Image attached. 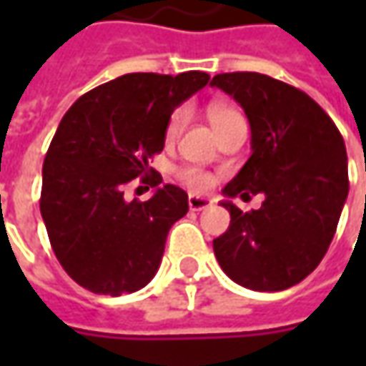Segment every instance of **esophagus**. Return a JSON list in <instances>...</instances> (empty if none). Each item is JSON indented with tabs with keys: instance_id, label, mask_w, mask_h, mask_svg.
Wrapping results in <instances>:
<instances>
[{
	"instance_id": "obj_1",
	"label": "esophagus",
	"mask_w": 366,
	"mask_h": 366,
	"mask_svg": "<svg viewBox=\"0 0 366 366\" xmlns=\"http://www.w3.org/2000/svg\"><path fill=\"white\" fill-rule=\"evenodd\" d=\"M214 204L209 197H202V195H189V207L193 212H202L205 207H209V205Z\"/></svg>"
}]
</instances>
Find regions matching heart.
<instances>
[{"mask_svg": "<svg viewBox=\"0 0 366 366\" xmlns=\"http://www.w3.org/2000/svg\"><path fill=\"white\" fill-rule=\"evenodd\" d=\"M242 116L232 109V107H226V106H212L209 107V120H212V126H214V130L218 132L222 130L224 126H228V124H232V122L240 120ZM187 122H189V107L187 106H181L177 107L175 112L171 114V118L167 122V128H164V138L169 140V142H173L175 138H179V134L183 132V128L187 126ZM179 179L191 187V189L195 191H202L205 187H209V183H212V177L204 173V171H199V169H193V167H187V169H181L179 171Z\"/></svg>", "mask_w": 366, "mask_h": 366, "instance_id": "obj_1", "label": "heart"}]
</instances>
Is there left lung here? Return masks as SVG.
<instances>
[{"label": "left lung", "mask_w": 366, "mask_h": 366, "mask_svg": "<svg viewBox=\"0 0 366 366\" xmlns=\"http://www.w3.org/2000/svg\"><path fill=\"white\" fill-rule=\"evenodd\" d=\"M234 97L250 124V159L222 189L228 230L214 240L222 271L252 291H283L312 273L330 246L348 195L342 136L316 102L260 73H222L209 83ZM262 192L260 210L232 197Z\"/></svg>", "instance_id": "8db88e82"}]
</instances>
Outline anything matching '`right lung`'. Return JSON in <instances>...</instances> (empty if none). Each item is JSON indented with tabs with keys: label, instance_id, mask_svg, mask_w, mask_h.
<instances>
[{
	"label": "right lung",
	"instance_id": "obj_1",
	"mask_svg": "<svg viewBox=\"0 0 366 366\" xmlns=\"http://www.w3.org/2000/svg\"><path fill=\"white\" fill-rule=\"evenodd\" d=\"M207 73H128L81 95L56 128L42 164L40 214L66 274L81 287L118 297L159 271L167 234L189 212V197L148 159L164 148L173 109L204 89ZM136 176L157 189L126 202Z\"/></svg>",
	"mask_w": 366,
	"mask_h": 366
}]
</instances>
